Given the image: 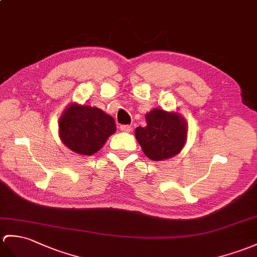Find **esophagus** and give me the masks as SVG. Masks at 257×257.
<instances>
[{"mask_svg":"<svg viewBox=\"0 0 257 257\" xmlns=\"http://www.w3.org/2000/svg\"><path fill=\"white\" fill-rule=\"evenodd\" d=\"M120 131H122V133H130L131 127L128 126V124H122V126H120Z\"/></svg>","mask_w":257,"mask_h":257,"instance_id":"1","label":"esophagus"}]
</instances>
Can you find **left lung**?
<instances>
[{"instance_id": "left-lung-1", "label": "left lung", "mask_w": 257, "mask_h": 257, "mask_svg": "<svg viewBox=\"0 0 257 257\" xmlns=\"http://www.w3.org/2000/svg\"><path fill=\"white\" fill-rule=\"evenodd\" d=\"M146 127L135 131L143 153L152 161H164L177 156L187 141L188 127L177 110L153 108L146 114Z\"/></svg>"}]
</instances>
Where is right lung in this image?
<instances>
[{
    "mask_svg": "<svg viewBox=\"0 0 257 257\" xmlns=\"http://www.w3.org/2000/svg\"><path fill=\"white\" fill-rule=\"evenodd\" d=\"M59 138L71 151L80 156H93L116 133L115 120L97 107L69 104L58 121Z\"/></svg>",
    "mask_w": 257,
    "mask_h": 257,
    "instance_id": "add662e5",
    "label": "right lung"
}]
</instances>
